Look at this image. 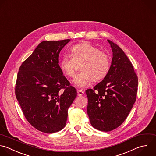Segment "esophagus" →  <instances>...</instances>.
<instances>
[{"label":"esophagus","mask_w":156,"mask_h":156,"mask_svg":"<svg viewBox=\"0 0 156 156\" xmlns=\"http://www.w3.org/2000/svg\"><path fill=\"white\" fill-rule=\"evenodd\" d=\"M83 94H84V91H82L81 90H77V95L78 96H81L83 95Z\"/></svg>","instance_id":"obj_1"}]
</instances>
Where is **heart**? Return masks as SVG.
Returning a JSON list of instances; mask_svg holds the SVG:
<instances>
[{
    "label": "heart",
    "mask_w": 156,
    "mask_h": 156,
    "mask_svg": "<svg viewBox=\"0 0 156 156\" xmlns=\"http://www.w3.org/2000/svg\"><path fill=\"white\" fill-rule=\"evenodd\" d=\"M72 56L65 54L60 62L62 71L68 76L74 75L77 63H82L80 69L73 80L74 85L79 88L88 86L93 79L98 81L104 79L110 68V58L108 54L89 43L74 45L71 48Z\"/></svg>",
    "instance_id": "obj_1"
}]
</instances>
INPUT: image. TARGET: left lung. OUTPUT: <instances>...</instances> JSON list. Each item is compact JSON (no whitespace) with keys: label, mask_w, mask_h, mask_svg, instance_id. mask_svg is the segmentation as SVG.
<instances>
[{"label":"left lung","mask_w":156,"mask_h":156,"mask_svg":"<svg viewBox=\"0 0 156 156\" xmlns=\"http://www.w3.org/2000/svg\"><path fill=\"white\" fill-rule=\"evenodd\" d=\"M112 51L110 70L93 89H88L87 113L91 126L111 131L126 119L136 100L138 77L123 51L107 40Z\"/></svg>","instance_id":"8db88e82"}]
</instances>
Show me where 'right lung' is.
I'll list each match as a JSON object with an SVG mask.
<instances>
[{"instance_id":"right-lung-1","label":"right lung","mask_w":156,"mask_h":156,"mask_svg":"<svg viewBox=\"0 0 156 156\" xmlns=\"http://www.w3.org/2000/svg\"><path fill=\"white\" fill-rule=\"evenodd\" d=\"M70 40L41 42L21 65L16 98L29 122L52 133L66 126L68 109L77 96L58 65L59 54Z\"/></svg>"}]
</instances>
